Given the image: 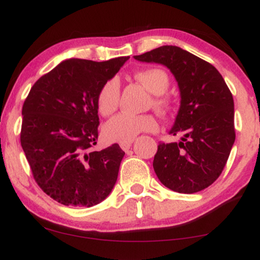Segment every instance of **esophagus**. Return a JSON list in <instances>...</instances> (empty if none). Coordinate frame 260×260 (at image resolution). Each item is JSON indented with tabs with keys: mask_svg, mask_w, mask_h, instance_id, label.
Instances as JSON below:
<instances>
[{
	"mask_svg": "<svg viewBox=\"0 0 260 260\" xmlns=\"http://www.w3.org/2000/svg\"><path fill=\"white\" fill-rule=\"evenodd\" d=\"M120 146H121V149H122L123 151H128L131 149V146H132V141H131V143H122V144H120Z\"/></svg>",
	"mask_w": 260,
	"mask_h": 260,
	"instance_id": "esophagus-1",
	"label": "esophagus"
}]
</instances>
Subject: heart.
Returning <instances> with one entry per match:
<instances>
[{
  "label": "heart",
  "instance_id": "obj_1",
  "mask_svg": "<svg viewBox=\"0 0 260 260\" xmlns=\"http://www.w3.org/2000/svg\"><path fill=\"white\" fill-rule=\"evenodd\" d=\"M138 80L144 84L151 93L156 94L152 106L160 111H168L172 107V100L164 92L170 85L169 74L163 68L151 67L136 74ZM120 81L117 78L108 80L101 87L97 96L98 111L103 116H109L119 107ZM158 128V122L152 115L119 114L108 121L103 128L104 138L110 143H131L140 133L154 132Z\"/></svg>",
  "mask_w": 260,
  "mask_h": 260
}]
</instances>
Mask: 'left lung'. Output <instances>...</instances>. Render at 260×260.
Segmentation results:
<instances>
[{
	"mask_svg": "<svg viewBox=\"0 0 260 260\" xmlns=\"http://www.w3.org/2000/svg\"><path fill=\"white\" fill-rule=\"evenodd\" d=\"M134 58L169 68L181 96L169 134L183 137L179 143L159 144L154 173L175 192L192 194L205 189L221 175L235 141L231 90L211 63L175 45H163Z\"/></svg>",
	"mask_w": 260,
	"mask_h": 260,
	"instance_id": "1",
	"label": "left lung"
}]
</instances>
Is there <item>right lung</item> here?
I'll return each instance as SVG.
<instances>
[{
	"instance_id": "obj_1",
	"label": "right lung",
	"mask_w": 260,
	"mask_h": 260,
	"mask_svg": "<svg viewBox=\"0 0 260 260\" xmlns=\"http://www.w3.org/2000/svg\"><path fill=\"white\" fill-rule=\"evenodd\" d=\"M128 56L62 61L31 87L22 106L20 141L37 185L63 205L91 206L110 194L124 152L97 144V96Z\"/></svg>"
}]
</instances>
